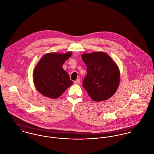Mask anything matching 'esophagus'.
<instances>
[{"instance_id": "1", "label": "esophagus", "mask_w": 154, "mask_h": 154, "mask_svg": "<svg viewBox=\"0 0 154 154\" xmlns=\"http://www.w3.org/2000/svg\"><path fill=\"white\" fill-rule=\"evenodd\" d=\"M74 84H79V82H80V79H77L76 81H75L74 82Z\"/></svg>"}]
</instances>
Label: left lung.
I'll return each instance as SVG.
<instances>
[{"instance_id": "left-lung-1", "label": "left lung", "mask_w": 154, "mask_h": 154, "mask_svg": "<svg viewBox=\"0 0 154 154\" xmlns=\"http://www.w3.org/2000/svg\"><path fill=\"white\" fill-rule=\"evenodd\" d=\"M82 60L87 66V74L83 87L89 97L95 101L110 98L120 82V72L115 62L104 52L84 53Z\"/></svg>"}]
</instances>
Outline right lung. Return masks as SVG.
I'll list each match as a JSON object with an SVG mask.
<instances>
[{
  "label": "right lung",
  "instance_id": "1",
  "mask_svg": "<svg viewBox=\"0 0 154 154\" xmlns=\"http://www.w3.org/2000/svg\"><path fill=\"white\" fill-rule=\"evenodd\" d=\"M71 56V52L50 53L40 59L34 69L33 80L36 89L43 95L57 98L73 84L62 68L63 63Z\"/></svg>",
  "mask_w": 154,
  "mask_h": 154
}]
</instances>
